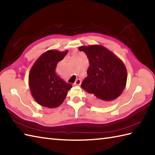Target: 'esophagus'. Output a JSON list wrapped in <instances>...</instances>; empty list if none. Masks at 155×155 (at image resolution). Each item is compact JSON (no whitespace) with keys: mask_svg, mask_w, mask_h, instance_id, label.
I'll return each instance as SVG.
<instances>
[{"mask_svg":"<svg viewBox=\"0 0 155 155\" xmlns=\"http://www.w3.org/2000/svg\"><path fill=\"white\" fill-rule=\"evenodd\" d=\"M74 84H76V85H80V84H81V80L80 79V78H78V79L76 81Z\"/></svg>","mask_w":155,"mask_h":155,"instance_id":"esophagus-1","label":"esophagus"}]
</instances>
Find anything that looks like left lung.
<instances>
[{
  "instance_id": "left-lung-1",
  "label": "left lung",
  "mask_w": 155,
  "mask_h": 155,
  "mask_svg": "<svg viewBox=\"0 0 155 155\" xmlns=\"http://www.w3.org/2000/svg\"><path fill=\"white\" fill-rule=\"evenodd\" d=\"M89 62L87 77L81 87L97 104L104 105L117 98L125 89L127 70L124 62L107 48L100 45L80 46Z\"/></svg>"
}]
</instances>
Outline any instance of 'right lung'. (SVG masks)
Segmentation results:
<instances>
[{
    "label": "right lung",
    "mask_w": 155,
    "mask_h": 155,
    "mask_svg": "<svg viewBox=\"0 0 155 155\" xmlns=\"http://www.w3.org/2000/svg\"><path fill=\"white\" fill-rule=\"evenodd\" d=\"M67 53L68 50H48L39 57L30 70V91L35 101L43 107H58L72 88L71 84L64 81L55 72L57 64Z\"/></svg>",
    "instance_id": "right-lung-1"
}]
</instances>
